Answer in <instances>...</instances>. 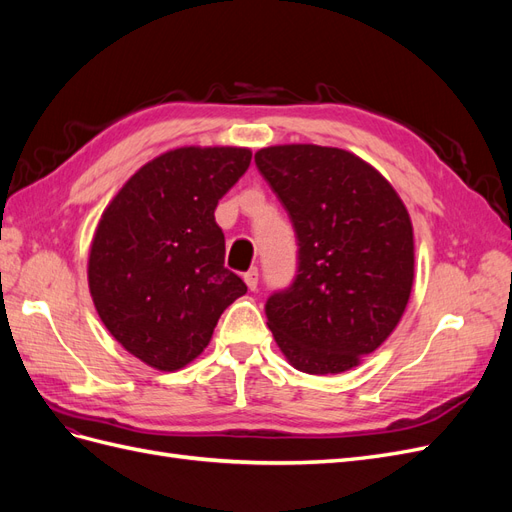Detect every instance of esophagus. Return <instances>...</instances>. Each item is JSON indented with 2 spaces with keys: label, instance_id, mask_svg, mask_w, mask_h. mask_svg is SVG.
Listing matches in <instances>:
<instances>
[{
  "label": "esophagus",
  "instance_id": "34e87169",
  "mask_svg": "<svg viewBox=\"0 0 512 512\" xmlns=\"http://www.w3.org/2000/svg\"><path fill=\"white\" fill-rule=\"evenodd\" d=\"M243 280H245L247 288L256 290V288H258V269H250V271H247V273L243 275Z\"/></svg>",
  "mask_w": 512,
  "mask_h": 512
}]
</instances>
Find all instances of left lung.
Wrapping results in <instances>:
<instances>
[{
    "label": "left lung",
    "instance_id": "obj_1",
    "mask_svg": "<svg viewBox=\"0 0 512 512\" xmlns=\"http://www.w3.org/2000/svg\"><path fill=\"white\" fill-rule=\"evenodd\" d=\"M254 160L299 245L292 286L265 305L269 329L294 369L342 374L380 348L406 312L410 213L393 185L346 149L275 145Z\"/></svg>",
    "mask_w": 512,
    "mask_h": 512
}]
</instances>
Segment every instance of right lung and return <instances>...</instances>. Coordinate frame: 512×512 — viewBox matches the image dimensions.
I'll return each mask as SVG.
<instances>
[{"instance_id":"right-lung-1","label":"right lung","mask_w":512,"mask_h":512,"mask_svg":"<svg viewBox=\"0 0 512 512\" xmlns=\"http://www.w3.org/2000/svg\"><path fill=\"white\" fill-rule=\"evenodd\" d=\"M252 162L247 147H179L153 158L104 209L87 280L104 327L136 359L177 371L247 292L224 267L220 198Z\"/></svg>"}]
</instances>
